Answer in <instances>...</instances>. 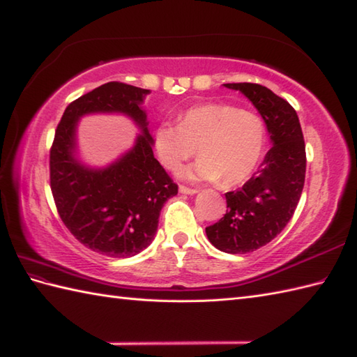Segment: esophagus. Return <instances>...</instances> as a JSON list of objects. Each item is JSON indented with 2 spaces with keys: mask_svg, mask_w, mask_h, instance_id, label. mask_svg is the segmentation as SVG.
Returning <instances> with one entry per match:
<instances>
[{
  "mask_svg": "<svg viewBox=\"0 0 357 357\" xmlns=\"http://www.w3.org/2000/svg\"><path fill=\"white\" fill-rule=\"evenodd\" d=\"M178 191L181 192V194H188V195H194V194H197L199 191H197V189H192V188H188V186H185V185H180V188H178Z\"/></svg>",
  "mask_w": 357,
  "mask_h": 357,
  "instance_id": "esophagus-1",
  "label": "esophagus"
}]
</instances>
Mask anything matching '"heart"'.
I'll return each mask as SVG.
<instances>
[{"instance_id": "1", "label": "heart", "mask_w": 357, "mask_h": 357, "mask_svg": "<svg viewBox=\"0 0 357 357\" xmlns=\"http://www.w3.org/2000/svg\"><path fill=\"white\" fill-rule=\"evenodd\" d=\"M195 146L199 162L181 176L236 186L250 178L263 160L267 125L257 113L212 102L188 108L178 125L160 123L154 130L155 154L166 169L177 171L195 154Z\"/></svg>"}]
</instances>
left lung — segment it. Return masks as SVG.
I'll return each mask as SVG.
<instances>
[{"label":"left lung","instance_id":"8db88e82","mask_svg":"<svg viewBox=\"0 0 357 357\" xmlns=\"http://www.w3.org/2000/svg\"><path fill=\"white\" fill-rule=\"evenodd\" d=\"M241 91L267 125L272 148L238 191L226 192L223 218L206 227L221 252L249 253L271 243L293 217L305 180V144L298 114L286 99L250 82L225 84Z\"/></svg>","mask_w":357,"mask_h":357}]
</instances>
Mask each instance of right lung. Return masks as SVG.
I'll return each instance as SVG.
<instances>
[{"instance_id": "1", "label": "right lung", "mask_w": 357, "mask_h": 357, "mask_svg": "<svg viewBox=\"0 0 357 357\" xmlns=\"http://www.w3.org/2000/svg\"><path fill=\"white\" fill-rule=\"evenodd\" d=\"M149 90L107 82L66 108L50 148V188L61 220L75 238L100 255L134 257L148 248L166 200L178 186L157 162L142 102ZM91 112H122L142 130L128 153L93 170L74 157L78 119Z\"/></svg>"}]
</instances>
